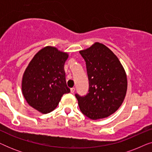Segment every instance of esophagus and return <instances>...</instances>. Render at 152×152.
I'll list each match as a JSON object with an SVG mask.
<instances>
[{
    "label": "esophagus",
    "instance_id": "esophagus-1",
    "mask_svg": "<svg viewBox=\"0 0 152 152\" xmlns=\"http://www.w3.org/2000/svg\"><path fill=\"white\" fill-rule=\"evenodd\" d=\"M75 91V87H73V88H70V92H71L72 93H73Z\"/></svg>",
    "mask_w": 152,
    "mask_h": 152
}]
</instances>
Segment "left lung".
<instances>
[{
    "label": "left lung",
    "instance_id": "obj_1",
    "mask_svg": "<svg viewBox=\"0 0 152 152\" xmlns=\"http://www.w3.org/2000/svg\"><path fill=\"white\" fill-rule=\"evenodd\" d=\"M86 61L88 93L75 94L82 113L91 120L107 118L117 111L123 102L127 79L123 66L111 50L96 42L80 51Z\"/></svg>",
    "mask_w": 152,
    "mask_h": 152
}]
</instances>
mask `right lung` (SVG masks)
Segmentation results:
<instances>
[{
  "instance_id": "add662e5",
  "label": "right lung",
  "mask_w": 152,
  "mask_h": 152,
  "mask_svg": "<svg viewBox=\"0 0 152 152\" xmlns=\"http://www.w3.org/2000/svg\"><path fill=\"white\" fill-rule=\"evenodd\" d=\"M66 53L47 46L31 60L22 79V92L29 105L42 113L57 107L62 95L70 92L66 85L64 64Z\"/></svg>"
}]
</instances>
